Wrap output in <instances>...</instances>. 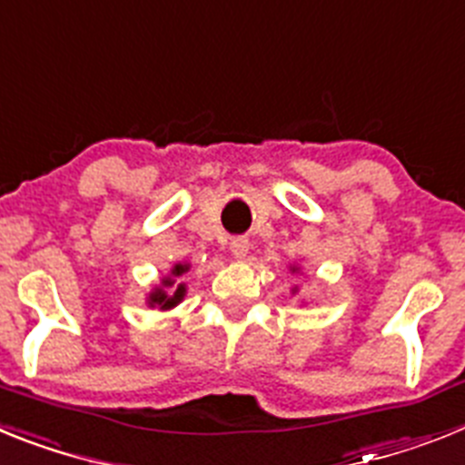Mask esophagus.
<instances>
[{
  "label": "esophagus",
  "mask_w": 465,
  "mask_h": 465,
  "mask_svg": "<svg viewBox=\"0 0 465 465\" xmlns=\"http://www.w3.org/2000/svg\"><path fill=\"white\" fill-rule=\"evenodd\" d=\"M249 240H246L244 235H237L230 240V252H232V256L235 258H244L246 253H249Z\"/></svg>",
  "instance_id": "esophagus-1"
}]
</instances>
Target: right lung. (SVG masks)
<instances>
[{
	"instance_id": "right-lung-1",
	"label": "right lung",
	"mask_w": 465,
	"mask_h": 465,
	"mask_svg": "<svg viewBox=\"0 0 465 465\" xmlns=\"http://www.w3.org/2000/svg\"><path fill=\"white\" fill-rule=\"evenodd\" d=\"M188 270V265H174V270H172V274L174 277H182L183 272ZM163 286L165 289H158L155 293H151V305H158L160 310H170V307H174L179 300L183 298V293H186V286L183 283H179L174 289V282L172 279H163Z\"/></svg>"
}]
</instances>
